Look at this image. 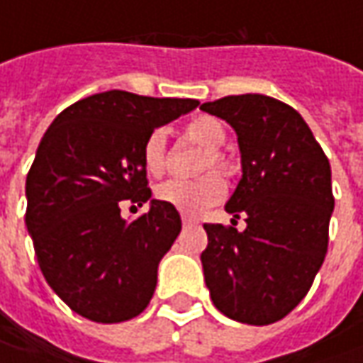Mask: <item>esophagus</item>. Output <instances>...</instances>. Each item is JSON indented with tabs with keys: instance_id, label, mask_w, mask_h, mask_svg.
Listing matches in <instances>:
<instances>
[{
	"instance_id": "1",
	"label": "esophagus",
	"mask_w": 363,
	"mask_h": 363,
	"mask_svg": "<svg viewBox=\"0 0 363 363\" xmlns=\"http://www.w3.org/2000/svg\"><path fill=\"white\" fill-rule=\"evenodd\" d=\"M182 222H184V226H194V224H198V220L191 216H182Z\"/></svg>"
}]
</instances>
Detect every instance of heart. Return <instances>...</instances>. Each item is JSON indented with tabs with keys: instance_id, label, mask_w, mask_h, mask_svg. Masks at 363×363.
<instances>
[{
	"instance_id": "1",
	"label": "heart",
	"mask_w": 363,
	"mask_h": 363,
	"mask_svg": "<svg viewBox=\"0 0 363 363\" xmlns=\"http://www.w3.org/2000/svg\"><path fill=\"white\" fill-rule=\"evenodd\" d=\"M186 139L203 149V155L198 163V172L218 171L220 175L234 174V163L226 153L220 151V147L226 141V127L224 123L210 115L194 117L184 129ZM143 167L149 175L160 177L165 174L167 167V139L163 131H153L143 143L141 151ZM214 171V172H215ZM203 174L196 179H169L161 184L155 196L161 203L174 208L182 214H200L206 208L220 202L224 196V182L222 177Z\"/></svg>"
}]
</instances>
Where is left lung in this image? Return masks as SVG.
Segmentation results:
<instances>
[{
  "label": "left lung",
  "instance_id": "8db88e82",
  "mask_svg": "<svg viewBox=\"0 0 363 363\" xmlns=\"http://www.w3.org/2000/svg\"><path fill=\"white\" fill-rule=\"evenodd\" d=\"M200 108L238 135L242 177L226 212L246 222L242 232L203 224L206 286L220 313L269 325L299 305L328 255L329 160L299 113L277 99L236 94Z\"/></svg>",
  "mask_w": 363,
  "mask_h": 363
}]
</instances>
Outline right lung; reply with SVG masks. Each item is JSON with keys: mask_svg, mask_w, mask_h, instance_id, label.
<instances>
[{"mask_svg": "<svg viewBox=\"0 0 363 363\" xmlns=\"http://www.w3.org/2000/svg\"><path fill=\"white\" fill-rule=\"evenodd\" d=\"M198 105L106 91L64 108L44 133L26 177V226L46 283L74 313L119 323L149 305L182 218L151 200L141 151L157 127ZM121 199L150 210L127 223Z\"/></svg>", "mask_w": 363, "mask_h": 363, "instance_id": "right-lung-1", "label": "right lung"}]
</instances>
